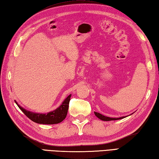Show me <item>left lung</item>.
<instances>
[{
    "mask_svg": "<svg viewBox=\"0 0 159 159\" xmlns=\"http://www.w3.org/2000/svg\"><path fill=\"white\" fill-rule=\"evenodd\" d=\"M94 114L97 116L99 119H101L102 120H105V121H109V120H119V119H122L123 118H125L127 116H122L120 118H111V117H107V116H105L104 115H102L100 113L98 112H96L94 111Z\"/></svg>",
    "mask_w": 159,
    "mask_h": 159,
    "instance_id": "obj_1",
    "label": "left lung"
}]
</instances>
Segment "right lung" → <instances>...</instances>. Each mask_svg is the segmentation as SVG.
Wrapping results in <instances>:
<instances>
[{"label": "right lung", "mask_w": 159, "mask_h": 159, "mask_svg": "<svg viewBox=\"0 0 159 159\" xmlns=\"http://www.w3.org/2000/svg\"><path fill=\"white\" fill-rule=\"evenodd\" d=\"M71 96V94L68 96L57 110L47 114H38L32 112V111H27L25 109L20 107L16 101L15 102L18 105V107L20 108V110L34 122L39 124L52 125V124H57L61 123L65 119L67 114L68 108H69V102L70 101Z\"/></svg>", "instance_id": "obj_1"}]
</instances>
